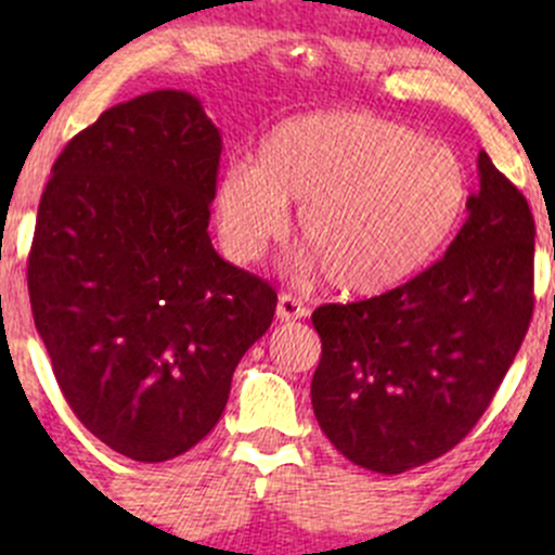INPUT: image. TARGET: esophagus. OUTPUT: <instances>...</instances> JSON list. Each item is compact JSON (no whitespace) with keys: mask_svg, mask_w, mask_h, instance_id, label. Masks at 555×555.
Masks as SVG:
<instances>
[{"mask_svg":"<svg viewBox=\"0 0 555 555\" xmlns=\"http://www.w3.org/2000/svg\"><path fill=\"white\" fill-rule=\"evenodd\" d=\"M306 317H309V309H306L295 295H287V293L279 295V304H276L279 322H295V319H306Z\"/></svg>","mask_w":555,"mask_h":555,"instance_id":"34e87169","label":"esophagus"}]
</instances>
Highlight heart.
<instances>
[{
    "label": "heart",
    "instance_id": "obj_1",
    "mask_svg": "<svg viewBox=\"0 0 555 555\" xmlns=\"http://www.w3.org/2000/svg\"><path fill=\"white\" fill-rule=\"evenodd\" d=\"M298 206L295 236L335 289L382 295L427 268L469 209V173L443 144L371 112L279 122L255 166L233 164L215 193L228 255L251 262Z\"/></svg>",
    "mask_w": 555,
    "mask_h": 555
}]
</instances>
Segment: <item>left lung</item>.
I'll use <instances>...</instances> for the list:
<instances>
[{"instance_id":"1","label":"left lung","mask_w":555,"mask_h":555,"mask_svg":"<svg viewBox=\"0 0 555 555\" xmlns=\"http://www.w3.org/2000/svg\"><path fill=\"white\" fill-rule=\"evenodd\" d=\"M469 217L411 282L311 322V405L349 462L397 475L467 438L516 360L534 311V217L486 153Z\"/></svg>"}]
</instances>
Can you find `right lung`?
<instances>
[{
    "instance_id": "add662e5",
    "label": "right lung",
    "mask_w": 555,
    "mask_h": 555,
    "mask_svg": "<svg viewBox=\"0 0 555 555\" xmlns=\"http://www.w3.org/2000/svg\"><path fill=\"white\" fill-rule=\"evenodd\" d=\"M222 139L184 91H153L72 137L39 198L29 298L82 427L137 462L215 429L276 289L209 238Z\"/></svg>"
}]
</instances>
